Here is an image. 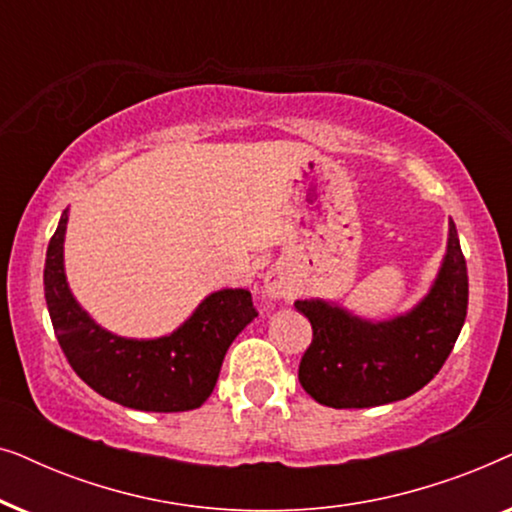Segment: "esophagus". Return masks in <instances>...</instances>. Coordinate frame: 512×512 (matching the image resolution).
<instances>
[{
    "label": "esophagus",
    "instance_id": "1",
    "mask_svg": "<svg viewBox=\"0 0 512 512\" xmlns=\"http://www.w3.org/2000/svg\"><path fill=\"white\" fill-rule=\"evenodd\" d=\"M263 293L272 300H279V298H286L291 293V284H289V277L284 275L282 270L272 268L268 275L263 279Z\"/></svg>",
    "mask_w": 512,
    "mask_h": 512
}]
</instances>
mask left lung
I'll list each match as a JSON object with an SVG mask.
<instances>
[{
  "mask_svg": "<svg viewBox=\"0 0 512 512\" xmlns=\"http://www.w3.org/2000/svg\"><path fill=\"white\" fill-rule=\"evenodd\" d=\"M312 324V345L298 380L328 408H375L403 401L443 368L464 326L468 272L450 221L447 251L436 282L410 312L370 321L321 298L296 300Z\"/></svg>",
  "mask_w": 512,
  "mask_h": 512,
  "instance_id": "obj_1",
  "label": "left lung"
}]
</instances>
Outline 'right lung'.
<instances>
[{
    "mask_svg": "<svg viewBox=\"0 0 512 512\" xmlns=\"http://www.w3.org/2000/svg\"><path fill=\"white\" fill-rule=\"evenodd\" d=\"M67 209L46 251L44 293L53 331L74 373L109 401L144 412L200 408L219 380L230 342L258 317L247 289L209 293L177 331L121 338L95 324L65 277Z\"/></svg>",
    "mask_w": 512,
    "mask_h": 512,
    "instance_id": "right-lung-1",
    "label": "right lung"
}]
</instances>
